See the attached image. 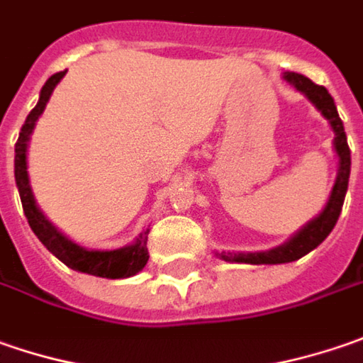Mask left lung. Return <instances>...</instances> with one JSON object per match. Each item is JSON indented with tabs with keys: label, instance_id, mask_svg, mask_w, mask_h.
I'll use <instances>...</instances> for the list:
<instances>
[{
	"label": "left lung",
	"instance_id": "left-lung-1",
	"mask_svg": "<svg viewBox=\"0 0 363 363\" xmlns=\"http://www.w3.org/2000/svg\"><path fill=\"white\" fill-rule=\"evenodd\" d=\"M282 79L296 91H301L308 101L317 107V111H321V116L329 121V125L333 130V150L337 154L335 184L331 189V195H329V201L323 207V211L319 213L317 217H313L307 225H303L284 244L270 247V250H264V252H221V254H217L221 260L225 262H238V264H286V262L298 260V258L307 256L311 250H315L331 233V229L335 228V223H337L341 207H343V199H345L347 182H350L352 154H350L343 121L339 118L335 101H333V97L329 95L327 89L321 87V85H315L305 74L284 72Z\"/></svg>",
	"mask_w": 363,
	"mask_h": 363
}]
</instances>
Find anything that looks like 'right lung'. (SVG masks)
<instances>
[{
	"label": "right lung",
	"instance_id": "1",
	"mask_svg": "<svg viewBox=\"0 0 363 363\" xmlns=\"http://www.w3.org/2000/svg\"><path fill=\"white\" fill-rule=\"evenodd\" d=\"M67 74V71L56 72L52 74L44 87L40 91V99L36 103V107L30 111V116L26 118L24 125H22V132L20 138L16 142V160H13V172H16V184H18V191H20V199H22V207H24L26 219L30 223L32 231L38 235V240L42 244L46 245V250L50 254H55L58 260L62 264H67L69 268L77 270V272H85V274L101 276V278H130V276L138 274L146 262H148V231H142L138 238H135L134 244L123 245L118 250H87L83 245L74 244L72 240H69L62 231H58L55 228L46 215L40 211V207L36 205V199L32 193V186H30V177H28V142H30V135L36 128V121L42 116L46 103L50 99L55 87L60 83V79Z\"/></svg>",
	"mask_w": 363,
	"mask_h": 363
}]
</instances>
